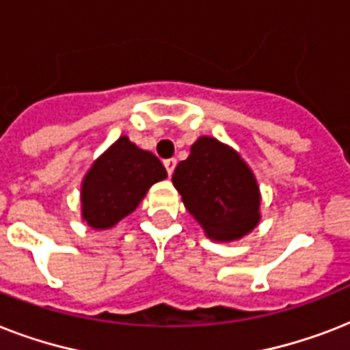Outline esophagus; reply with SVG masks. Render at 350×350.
I'll list each match as a JSON object with an SVG mask.
<instances>
[{
	"instance_id": "1",
	"label": "esophagus",
	"mask_w": 350,
	"mask_h": 350,
	"mask_svg": "<svg viewBox=\"0 0 350 350\" xmlns=\"http://www.w3.org/2000/svg\"><path fill=\"white\" fill-rule=\"evenodd\" d=\"M163 165H165V169H167V174L172 176V172H174V169H176V159L174 158L165 159Z\"/></svg>"
}]
</instances>
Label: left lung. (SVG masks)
I'll return each mask as SVG.
<instances>
[{"mask_svg":"<svg viewBox=\"0 0 350 350\" xmlns=\"http://www.w3.org/2000/svg\"><path fill=\"white\" fill-rule=\"evenodd\" d=\"M172 183L208 238L232 241L260 221V191L245 161L214 137H200Z\"/></svg>","mask_w":350,"mask_h":350,"instance_id":"8db88e82","label":"left lung"}]
</instances>
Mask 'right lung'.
<instances>
[{"instance_id": "right-lung-1", "label": "right lung", "mask_w": 350, "mask_h": 350, "mask_svg": "<svg viewBox=\"0 0 350 350\" xmlns=\"http://www.w3.org/2000/svg\"><path fill=\"white\" fill-rule=\"evenodd\" d=\"M165 178L167 170L152 152L121 136L85 176L83 219L92 229H109L134 213L148 187Z\"/></svg>"}]
</instances>
